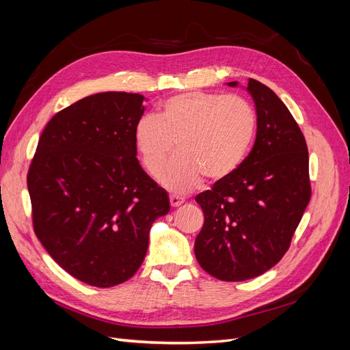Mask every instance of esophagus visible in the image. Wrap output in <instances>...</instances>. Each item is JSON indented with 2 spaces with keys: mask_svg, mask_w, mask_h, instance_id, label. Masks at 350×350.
<instances>
[{
  "mask_svg": "<svg viewBox=\"0 0 350 350\" xmlns=\"http://www.w3.org/2000/svg\"><path fill=\"white\" fill-rule=\"evenodd\" d=\"M169 201H171L172 207H178V206H181L185 200L183 197H179V196H171V197H169Z\"/></svg>",
  "mask_w": 350,
  "mask_h": 350,
  "instance_id": "34e87169",
  "label": "esophagus"
}]
</instances>
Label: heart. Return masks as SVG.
I'll return each mask as SVG.
<instances>
[{
    "mask_svg": "<svg viewBox=\"0 0 350 350\" xmlns=\"http://www.w3.org/2000/svg\"><path fill=\"white\" fill-rule=\"evenodd\" d=\"M257 116L237 94L187 92L163 102L161 115H143L134 125V144L143 166L156 176L176 143L178 154L159 175L174 193H188L203 178L220 183L245 159Z\"/></svg>",
    "mask_w": 350,
    "mask_h": 350,
    "instance_id": "b5f03b06",
    "label": "heart"
}]
</instances>
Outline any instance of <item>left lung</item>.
<instances>
[{
	"instance_id": "8db88e82",
	"label": "left lung",
	"mask_w": 350,
	"mask_h": 350,
	"mask_svg": "<svg viewBox=\"0 0 350 350\" xmlns=\"http://www.w3.org/2000/svg\"><path fill=\"white\" fill-rule=\"evenodd\" d=\"M247 90L257 112L252 150L229 178L196 197L204 213L197 261L225 282L254 279L276 266L311 198L308 147L298 124L266 84L250 79Z\"/></svg>"
}]
</instances>
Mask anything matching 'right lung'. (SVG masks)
<instances>
[{"label": "right lung", "instance_id": "obj_1", "mask_svg": "<svg viewBox=\"0 0 350 350\" xmlns=\"http://www.w3.org/2000/svg\"><path fill=\"white\" fill-rule=\"evenodd\" d=\"M139 93L103 92L52 116L27 174L38 239L72 278L111 288L133 278L153 221L171 206L137 159Z\"/></svg>", "mask_w": 350, "mask_h": 350}]
</instances>
